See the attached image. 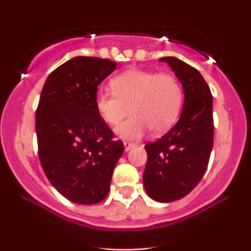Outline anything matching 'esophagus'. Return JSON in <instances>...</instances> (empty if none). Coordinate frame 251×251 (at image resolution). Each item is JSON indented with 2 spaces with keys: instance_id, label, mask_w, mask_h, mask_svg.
Masks as SVG:
<instances>
[{
  "instance_id": "esophagus-1",
  "label": "esophagus",
  "mask_w": 251,
  "mask_h": 251,
  "mask_svg": "<svg viewBox=\"0 0 251 251\" xmlns=\"http://www.w3.org/2000/svg\"><path fill=\"white\" fill-rule=\"evenodd\" d=\"M124 145H125V151L126 152L129 151V150L133 149V148H135V146H137L134 143H128V142H126L125 144H124Z\"/></svg>"
}]
</instances>
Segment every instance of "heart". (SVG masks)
Returning a JSON list of instances; mask_svg holds the SVG:
<instances>
[{
  "label": "heart",
  "mask_w": 251,
  "mask_h": 251,
  "mask_svg": "<svg viewBox=\"0 0 251 251\" xmlns=\"http://www.w3.org/2000/svg\"><path fill=\"white\" fill-rule=\"evenodd\" d=\"M111 85L114 93H98L96 107L100 118L111 126L119 125L131 108L133 117L116 129L122 139H139L150 129L163 133L179 118L183 88L171 74L129 70L114 77Z\"/></svg>",
  "instance_id": "1"
}]
</instances>
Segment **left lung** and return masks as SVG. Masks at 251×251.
Masks as SVG:
<instances>
[{"label": "left lung", "instance_id": "1", "mask_svg": "<svg viewBox=\"0 0 251 251\" xmlns=\"http://www.w3.org/2000/svg\"><path fill=\"white\" fill-rule=\"evenodd\" d=\"M175 72L184 91L177 124L145 145L148 162L143 181L152 200L175 201L190 194L203 178L214 146L212 96L196 68L174 56L159 59Z\"/></svg>", "mask_w": 251, "mask_h": 251}]
</instances>
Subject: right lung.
<instances>
[{"instance_id": "1", "label": "right lung", "mask_w": 251, "mask_h": 251, "mask_svg": "<svg viewBox=\"0 0 251 251\" xmlns=\"http://www.w3.org/2000/svg\"><path fill=\"white\" fill-rule=\"evenodd\" d=\"M117 62L94 56L68 60L48 75L36 109L39 158L46 177L68 201L97 204L108 195L124 152L100 118L98 86Z\"/></svg>"}]
</instances>
